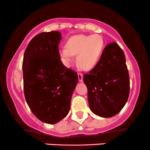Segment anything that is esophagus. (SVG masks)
Returning a JSON list of instances; mask_svg holds the SVG:
<instances>
[{"mask_svg": "<svg viewBox=\"0 0 150 150\" xmlns=\"http://www.w3.org/2000/svg\"><path fill=\"white\" fill-rule=\"evenodd\" d=\"M78 80H79L80 82H82L83 80V74L82 73H78Z\"/></svg>", "mask_w": 150, "mask_h": 150, "instance_id": "esophagus-1", "label": "esophagus"}]
</instances>
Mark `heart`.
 I'll return each mask as SVG.
<instances>
[{
  "mask_svg": "<svg viewBox=\"0 0 150 150\" xmlns=\"http://www.w3.org/2000/svg\"><path fill=\"white\" fill-rule=\"evenodd\" d=\"M104 41L100 35H76L68 39L66 48H62L59 56L69 64L72 56L77 55V63L81 68L89 70L99 62L104 50Z\"/></svg>",
  "mask_w": 150,
  "mask_h": 150,
  "instance_id": "b5f03b06",
  "label": "heart"
}]
</instances>
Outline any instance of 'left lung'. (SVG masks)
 <instances>
[{"instance_id":"8db88e82","label":"left lung","mask_w":150,"mask_h":150,"mask_svg":"<svg viewBox=\"0 0 150 150\" xmlns=\"http://www.w3.org/2000/svg\"><path fill=\"white\" fill-rule=\"evenodd\" d=\"M92 112L111 117L123 108L130 92V79L123 51L115 42L107 45L96 65L83 75Z\"/></svg>"}]
</instances>
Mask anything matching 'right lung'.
Here are the masks:
<instances>
[{"mask_svg": "<svg viewBox=\"0 0 150 150\" xmlns=\"http://www.w3.org/2000/svg\"><path fill=\"white\" fill-rule=\"evenodd\" d=\"M58 31L35 36L25 49L24 93L32 112L42 122L57 123L68 114L78 77L61 61Z\"/></svg>", "mask_w": 150, "mask_h": 150, "instance_id": "obj_1", "label": "right lung"}]
</instances>
